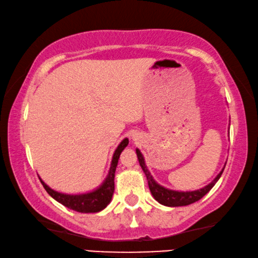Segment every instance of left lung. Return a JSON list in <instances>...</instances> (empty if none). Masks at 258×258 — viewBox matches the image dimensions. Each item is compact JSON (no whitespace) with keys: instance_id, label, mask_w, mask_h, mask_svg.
I'll use <instances>...</instances> for the list:
<instances>
[{"instance_id":"1","label":"left lung","mask_w":258,"mask_h":258,"mask_svg":"<svg viewBox=\"0 0 258 258\" xmlns=\"http://www.w3.org/2000/svg\"><path fill=\"white\" fill-rule=\"evenodd\" d=\"M137 156L139 159V163H140V166L144 170V172L147 177V180H148V186L150 189V193L153 194L154 199L156 200L158 203L163 204V206L166 207H182V206H188V204H191L196 201H199L200 199H202L204 195H206L208 191H209L212 187L215 186V183L219 180L220 175H222L224 169L220 171L217 177H216L214 180H212L209 185L204 186L201 189L198 190H191V191H179V190H172L167 189V188L163 187L154 180L153 175L149 172L148 167H147L145 163V158L142 156L141 151L137 149Z\"/></svg>"}]
</instances>
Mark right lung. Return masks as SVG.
Returning <instances> with one entry per match:
<instances>
[{"instance_id":"1","label":"right lung","mask_w":258,"mask_h":258,"mask_svg":"<svg viewBox=\"0 0 258 258\" xmlns=\"http://www.w3.org/2000/svg\"><path fill=\"white\" fill-rule=\"evenodd\" d=\"M127 145L128 139H124V140L119 144V146L117 147V149L114 150L111 161V166H110L107 178H105L103 183H102L99 188H96L95 190L85 194H64L51 189V188L46 185V183L42 181V179L39 177L40 181L43 185L44 189L47 190V193L50 195L52 199H55L57 202L63 204L64 207L69 208V209H72L78 212H83V214L99 212L101 210H103L110 203V201H111L114 190V172H116L118 159H119L121 151L124 150V148Z\"/></svg>"}]
</instances>
